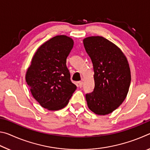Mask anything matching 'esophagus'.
Returning <instances> with one entry per match:
<instances>
[{
    "label": "esophagus",
    "instance_id": "esophagus-1",
    "mask_svg": "<svg viewBox=\"0 0 150 150\" xmlns=\"http://www.w3.org/2000/svg\"><path fill=\"white\" fill-rule=\"evenodd\" d=\"M83 85V81H80V82H79V87H82Z\"/></svg>",
    "mask_w": 150,
    "mask_h": 150
}]
</instances>
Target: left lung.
<instances>
[{
    "mask_svg": "<svg viewBox=\"0 0 150 150\" xmlns=\"http://www.w3.org/2000/svg\"><path fill=\"white\" fill-rule=\"evenodd\" d=\"M83 44L95 73V88L85 96L87 106L96 115H108L128 93L131 74L128 60L117 45L102 36L85 38Z\"/></svg>",
    "mask_w": 150,
    "mask_h": 150,
    "instance_id": "8db88e82",
    "label": "left lung"
}]
</instances>
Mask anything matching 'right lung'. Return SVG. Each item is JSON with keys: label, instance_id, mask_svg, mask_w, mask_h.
<instances>
[{"label": "right lung", "instance_id": "obj_1", "mask_svg": "<svg viewBox=\"0 0 150 150\" xmlns=\"http://www.w3.org/2000/svg\"><path fill=\"white\" fill-rule=\"evenodd\" d=\"M73 44L65 35L52 38L37 50L28 68L26 81L33 97L49 110L67 106L77 88L66 65Z\"/></svg>", "mask_w": 150, "mask_h": 150}]
</instances>
